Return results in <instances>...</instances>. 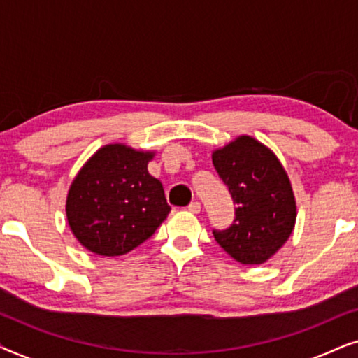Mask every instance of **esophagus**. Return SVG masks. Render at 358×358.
<instances>
[{"label":"esophagus","instance_id":"1","mask_svg":"<svg viewBox=\"0 0 358 358\" xmlns=\"http://www.w3.org/2000/svg\"><path fill=\"white\" fill-rule=\"evenodd\" d=\"M187 210H189L190 213L197 215V213H200V210H202V205H200L199 202H192V203H190L189 207H187Z\"/></svg>","mask_w":358,"mask_h":358}]
</instances>
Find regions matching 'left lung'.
<instances>
[{
	"label": "left lung",
	"mask_w": 358,
	"mask_h": 358,
	"mask_svg": "<svg viewBox=\"0 0 358 358\" xmlns=\"http://www.w3.org/2000/svg\"><path fill=\"white\" fill-rule=\"evenodd\" d=\"M212 161L236 203L231 227L213 231V236L234 261L261 266L295 228L296 200L290 178L277 155L249 135L213 150Z\"/></svg>",
	"instance_id": "left-lung-1"
}]
</instances>
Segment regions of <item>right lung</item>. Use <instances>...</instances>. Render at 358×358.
<instances>
[{"instance_id":"1","label":"right lung","mask_w":358,"mask_h":358,"mask_svg":"<svg viewBox=\"0 0 358 358\" xmlns=\"http://www.w3.org/2000/svg\"><path fill=\"white\" fill-rule=\"evenodd\" d=\"M156 151L109 143L83 164L66 195L71 233L87 251L124 256L146 241L171 207L163 184L148 173Z\"/></svg>"}]
</instances>
